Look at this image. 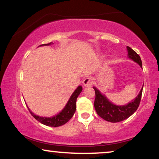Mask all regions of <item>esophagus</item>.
<instances>
[{"mask_svg":"<svg viewBox=\"0 0 159 159\" xmlns=\"http://www.w3.org/2000/svg\"><path fill=\"white\" fill-rule=\"evenodd\" d=\"M84 87H90L93 84V80L91 77H85L82 82Z\"/></svg>","mask_w":159,"mask_h":159,"instance_id":"obj_1","label":"esophagus"}]
</instances>
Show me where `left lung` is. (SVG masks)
Instances as JSON below:
<instances>
[{
    "instance_id": "1",
    "label": "left lung",
    "mask_w": 159,
    "mask_h": 159,
    "mask_svg": "<svg viewBox=\"0 0 159 159\" xmlns=\"http://www.w3.org/2000/svg\"><path fill=\"white\" fill-rule=\"evenodd\" d=\"M128 56L140 65L142 67V61L140 56L133 51L131 48L127 46ZM95 92V98L94 101L95 109L98 115L101 116L104 120L110 122H119L129 117L134 114L138 109L141 101L143 88L141 89L140 93L134 101H132L125 106H116L108 101V100L102 95L99 90L95 88H93Z\"/></svg>"
}]
</instances>
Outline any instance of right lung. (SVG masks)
I'll return each mask as SVG.
<instances>
[{"label": "right lung", "instance_id": "right-lung-1", "mask_svg": "<svg viewBox=\"0 0 159 159\" xmlns=\"http://www.w3.org/2000/svg\"><path fill=\"white\" fill-rule=\"evenodd\" d=\"M51 43H48V44H43L41 45H50ZM82 86H79L76 89V90L73 93V94L71 95V96L69 98L68 103L65 106L64 109L61 111L59 114L56 115L55 116L53 117H41L37 115L34 114L32 111H30L29 109L30 114H32V116L34 117V119H37L38 121H40V123L43 124V125L48 126V127H59V126L64 125V124H66L67 121H69L71 119V117L73 116L74 114H75L76 111V101H77V98L78 95L80 94V93L82 92Z\"/></svg>", "mask_w": 159, "mask_h": 159}]
</instances>
